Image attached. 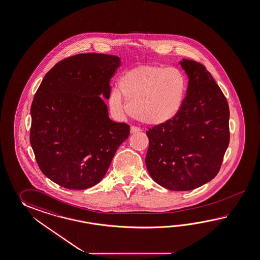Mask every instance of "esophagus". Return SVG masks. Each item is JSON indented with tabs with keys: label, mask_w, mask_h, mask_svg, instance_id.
Here are the masks:
<instances>
[{
	"label": "esophagus",
	"mask_w": 260,
	"mask_h": 260,
	"mask_svg": "<svg viewBox=\"0 0 260 260\" xmlns=\"http://www.w3.org/2000/svg\"><path fill=\"white\" fill-rule=\"evenodd\" d=\"M141 132V128L138 127H135V126H132L131 127V133H136Z\"/></svg>",
	"instance_id": "obj_1"
}]
</instances>
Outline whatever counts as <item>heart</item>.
Returning <instances> with one entry per match:
<instances>
[{"label":"heart","instance_id":"1","mask_svg":"<svg viewBox=\"0 0 260 260\" xmlns=\"http://www.w3.org/2000/svg\"><path fill=\"white\" fill-rule=\"evenodd\" d=\"M187 88V78L179 69L141 66L120 77L118 88L113 89L109 104L115 116L128 113L146 124L158 126L178 114Z\"/></svg>","mask_w":260,"mask_h":260}]
</instances>
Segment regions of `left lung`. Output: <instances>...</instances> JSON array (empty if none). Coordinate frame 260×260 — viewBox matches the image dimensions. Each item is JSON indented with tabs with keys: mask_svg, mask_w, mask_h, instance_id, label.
<instances>
[{
	"mask_svg": "<svg viewBox=\"0 0 260 260\" xmlns=\"http://www.w3.org/2000/svg\"><path fill=\"white\" fill-rule=\"evenodd\" d=\"M179 63L189 78L187 95L171 121L146 132V165L155 182L184 191L216 177L230 133L228 101L211 74L196 61Z\"/></svg>",
	"mask_w": 260,
	"mask_h": 260,
	"instance_id": "obj_1",
	"label": "left lung"
}]
</instances>
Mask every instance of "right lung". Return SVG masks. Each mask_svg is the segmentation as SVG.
Here are the masks:
<instances>
[{
  "instance_id": "obj_1",
  "label": "right lung",
  "mask_w": 260,
  "mask_h": 260,
  "mask_svg": "<svg viewBox=\"0 0 260 260\" xmlns=\"http://www.w3.org/2000/svg\"><path fill=\"white\" fill-rule=\"evenodd\" d=\"M120 58L82 53L58 62L31 106L30 143L40 170L54 183L85 190L106 175L129 126L110 119V80Z\"/></svg>"
}]
</instances>
